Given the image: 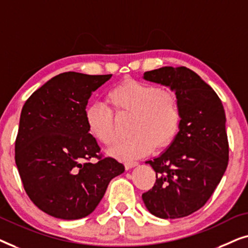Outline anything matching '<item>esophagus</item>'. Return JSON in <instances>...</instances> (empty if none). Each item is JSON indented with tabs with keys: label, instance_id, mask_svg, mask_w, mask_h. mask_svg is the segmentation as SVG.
<instances>
[{
	"label": "esophagus",
	"instance_id": "34e87169",
	"mask_svg": "<svg viewBox=\"0 0 248 248\" xmlns=\"http://www.w3.org/2000/svg\"><path fill=\"white\" fill-rule=\"evenodd\" d=\"M138 165H139V162H137V161H126V162H125V168H126L128 170V169L137 167Z\"/></svg>",
	"mask_w": 248,
	"mask_h": 248
}]
</instances>
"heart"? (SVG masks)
I'll use <instances>...</instances> for the list:
<instances>
[{"label": "heart", "mask_w": 248, "mask_h": 248, "mask_svg": "<svg viewBox=\"0 0 248 248\" xmlns=\"http://www.w3.org/2000/svg\"><path fill=\"white\" fill-rule=\"evenodd\" d=\"M107 100L117 114L133 115L130 139L120 140L110 154L123 160H133L152 149L167 145L181 124V106L175 93L155 84L126 80L108 91ZM89 132L101 143L110 145L116 139L115 116L107 105L94 103L87 107Z\"/></svg>", "instance_id": "heart-1"}]
</instances>
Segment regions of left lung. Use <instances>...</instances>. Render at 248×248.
<instances>
[{
    "mask_svg": "<svg viewBox=\"0 0 248 248\" xmlns=\"http://www.w3.org/2000/svg\"><path fill=\"white\" fill-rule=\"evenodd\" d=\"M142 78L168 87L181 106L178 133L164 152L145 161L157 179L142 200L158 218H183L205 204L228 166L225 109L215 90L185 66L160 67Z\"/></svg>",
    "mask_w": 248,
    "mask_h": 248,
    "instance_id": "left-lung-1",
    "label": "left lung"
}]
</instances>
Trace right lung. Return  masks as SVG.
Listing matches in <instances>:
<instances>
[{
	"label": "right lung",
	"instance_id": "obj_1",
	"mask_svg": "<svg viewBox=\"0 0 248 248\" xmlns=\"http://www.w3.org/2000/svg\"><path fill=\"white\" fill-rule=\"evenodd\" d=\"M111 74L64 72L36 90L23 105L16 140V165L30 200L64 220L89 216L109 182L124 172L116 159L100 158L86 122L88 100ZM97 157V163H91Z\"/></svg>",
	"mask_w": 248,
	"mask_h": 248
}]
</instances>
